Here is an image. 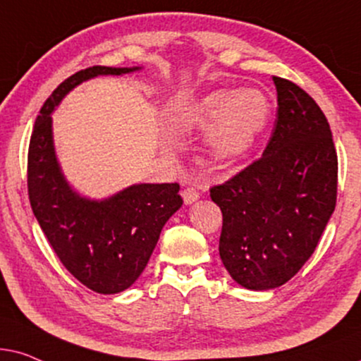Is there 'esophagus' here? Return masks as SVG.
Masks as SVG:
<instances>
[{
    "instance_id": "obj_1",
    "label": "esophagus",
    "mask_w": 361,
    "mask_h": 361,
    "mask_svg": "<svg viewBox=\"0 0 361 361\" xmlns=\"http://www.w3.org/2000/svg\"><path fill=\"white\" fill-rule=\"evenodd\" d=\"M181 196H183L185 204H191L200 198V193L193 188V186H186V188H183V191H181Z\"/></svg>"
}]
</instances>
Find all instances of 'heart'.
Returning a JSON list of instances; mask_svg holds the SVG:
<instances>
[{
  "mask_svg": "<svg viewBox=\"0 0 361 361\" xmlns=\"http://www.w3.org/2000/svg\"><path fill=\"white\" fill-rule=\"evenodd\" d=\"M271 104L257 89L214 90L181 110L176 117L183 130H204L206 148L214 160H233L246 153L266 128Z\"/></svg>",
  "mask_w": 361,
  "mask_h": 361,
  "instance_id": "b5f03b06",
  "label": "heart"
}]
</instances>
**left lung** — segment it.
I'll list each match as a JSON object with an SVG mask.
<instances>
[{
	"instance_id": "8db88e82",
	"label": "left lung",
	"mask_w": 361,
	"mask_h": 361,
	"mask_svg": "<svg viewBox=\"0 0 361 361\" xmlns=\"http://www.w3.org/2000/svg\"><path fill=\"white\" fill-rule=\"evenodd\" d=\"M272 80L277 118L262 157L209 188L223 213L221 261L251 290L276 289L300 271L337 203V150L324 112L297 84Z\"/></svg>"
}]
</instances>
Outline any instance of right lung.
Listing matches in <instances>:
<instances>
[{"mask_svg":"<svg viewBox=\"0 0 361 361\" xmlns=\"http://www.w3.org/2000/svg\"><path fill=\"white\" fill-rule=\"evenodd\" d=\"M138 69L94 66L66 79L42 105L27 152V193L42 233L67 271L99 294H118L140 277L163 226L183 204L180 185L140 183L100 201L84 198L57 161L51 114L84 80Z\"/></svg>","mask_w":361,"mask_h":361,"instance_id":"add662e5","label":"right lung"}]
</instances>
